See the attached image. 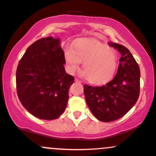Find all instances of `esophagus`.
I'll use <instances>...</instances> for the list:
<instances>
[{
    "mask_svg": "<svg viewBox=\"0 0 156 156\" xmlns=\"http://www.w3.org/2000/svg\"><path fill=\"white\" fill-rule=\"evenodd\" d=\"M75 81L78 82V83H81V80H79V79H78V78H75Z\"/></svg>",
    "mask_w": 156,
    "mask_h": 156,
    "instance_id": "obj_1",
    "label": "esophagus"
}]
</instances>
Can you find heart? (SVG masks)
Returning a JSON list of instances; mask_svg holds the SVG:
<instances>
[{
	"label": "heart",
	"instance_id": "obj_1",
	"mask_svg": "<svg viewBox=\"0 0 156 156\" xmlns=\"http://www.w3.org/2000/svg\"><path fill=\"white\" fill-rule=\"evenodd\" d=\"M66 67L69 73L78 69L83 62V75L89 83L101 84L112 79L118 64L115 49L96 39H81L64 52Z\"/></svg>",
	"mask_w": 156,
	"mask_h": 156
}]
</instances>
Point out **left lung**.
Listing matches in <instances>:
<instances>
[{"instance_id": "left-lung-1", "label": "left lung", "mask_w": 156, "mask_h": 156, "mask_svg": "<svg viewBox=\"0 0 156 156\" xmlns=\"http://www.w3.org/2000/svg\"><path fill=\"white\" fill-rule=\"evenodd\" d=\"M122 56L115 77L101 87L85 84L86 102L94 116L108 122L125 115L136 103L140 92V69L129 50L122 44L109 42Z\"/></svg>"}]
</instances>
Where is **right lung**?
<instances>
[{
  "mask_svg": "<svg viewBox=\"0 0 156 156\" xmlns=\"http://www.w3.org/2000/svg\"><path fill=\"white\" fill-rule=\"evenodd\" d=\"M59 39L42 38L31 44L16 71L18 98L25 108L41 119L60 117L67 107L74 77L64 69Z\"/></svg>",
  "mask_w": 156,
  "mask_h": 156,
  "instance_id": "right-lung-1",
  "label": "right lung"
}]
</instances>
